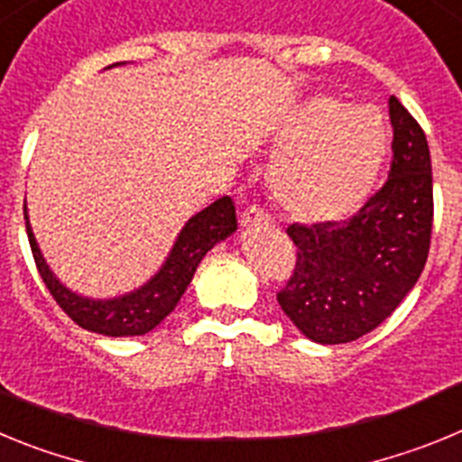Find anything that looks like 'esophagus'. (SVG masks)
Masks as SVG:
<instances>
[{
	"label": "esophagus",
	"instance_id": "obj_1",
	"mask_svg": "<svg viewBox=\"0 0 462 462\" xmlns=\"http://www.w3.org/2000/svg\"><path fill=\"white\" fill-rule=\"evenodd\" d=\"M240 222L243 224H268L271 222V215H268V212L263 210L261 206L252 203V206H247L243 210V215H240Z\"/></svg>",
	"mask_w": 462,
	"mask_h": 462
}]
</instances>
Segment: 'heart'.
I'll return each mask as SVG.
<instances>
[{"instance_id": "heart-1", "label": "heart", "mask_w": 462, "mask_h": 462, "mask_svg": "<svg viewBox=\"0 0 462 462\" xmlns=\"http://www.w3.org/2000/svg\"><path fill=\"white\" fill-rule=\"evenodd\" d=\"M289 150L271 171L277 206L291 219L346 217L368 196L386 150L382 117L363 106L314 97L287 126Z\"/></svg>"}]
</instances>
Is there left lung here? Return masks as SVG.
<instances>
[{
  "instance_id": "obj_1",
  "label": "left lung",
  "mask_w": 462,
  "mask_h": 462,
  "mask_svg": "<svg viewBox=\"0 0 462 462\" xmlns=\"http://www.w3.org/2000/svg\"><path fill=\"white\" fill-rule=\"evenodd\" d=\"M393 157L389 178L352 217L289 224L296 263L277 303L305 337L358 340L411 291L430 250L432 169L421 125L389 99Z\"/></svg>"
}]
</instances>
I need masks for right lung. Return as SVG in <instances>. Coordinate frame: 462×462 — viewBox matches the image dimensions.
<instances>
[{
    "label": "right lung",
    "mask_w": 462,
    "mask_h": 462,
    "mask_svg": "<svg viewBox=\"0 0 462 462\" xmlns=\"http://www.w3.org/2000/svg\"><path fill=\"white\" fill-rule=\"evenodd\" d=\"M24 226H27V238H30L32 254H34L41 280L46 282L48 291L55 298L57 305L83 328L101 333V336L122 337L143 336L173 312L182 293L189 287L191 277H194L203 256L219 240L234 234L238 219H236V206L231 196H222L215 203H210L206 210L196 212L175 240L164 268L145 287L129 293V296L113 298V300H89V298H80L69 291L67 287H62L51 273V268L46 266L39 247H36L34 234H32L30 222H27V208H24Z\"/></svg>",
    "instance_id": "right-lung-1"
}]
</instances>
